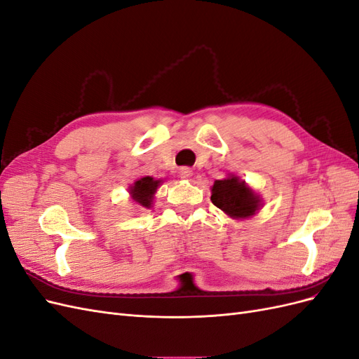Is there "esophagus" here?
<instances>
[{"mask_svg": "<svg viewBox=\"0 0 359 359\" xmlns=\"http://www.w3.org/2000/svg\"><path fill=\"white\" fill-rule=\"evenodd\" d=\"M180 177L182 180H189V178L193 177V170L190 168H181L180 169Z\"/></svg>", "mask_w": 359, "mask_h": 359, "instance_id": "34e87169", "label": "esophagus"}]
</instances>
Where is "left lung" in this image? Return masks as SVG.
Masks as SVG:
<instances>
[{"label": "left lung", "instance_id": "left-lung-1", "mask_svg": "<svg viewBox=\"0 0 359 359\" xmlns=\"http://www.w3.org/2000/svg\"><path fill=\"white\" fill-rule=\"evenodd\" d=\"M211 201L231 219H248L262 208L264 201L248 184L235 173L215 180L211 187Z\"/></svg>", "mask_w": 359, "mask_h": 359}]
</instances>
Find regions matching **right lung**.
Masks as SVG:
<instances>
[{"label": "right lung", "instance_id": "obj_1", "mask_svg": "<svg viewBox=\"0 0 359 359\" xmlns=\"http://www.w3.org/2000/svg\"><path fill=\"white\" fill-rule=\"evenodd\" d=\"M161 178H153V177H142L136 180L133 184H130L128 194L133 202L142 208H153L154 198L157 189L161 186Z\"/></svg>", "mask_w": 359, "mask_h": 359}]
</instances>
